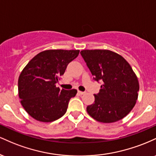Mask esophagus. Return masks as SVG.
Returning <instances> with one entry per match:
<instances>
[{"label": "esophagus", "mask_w": 156, "mask_h": 156, "mask_svg": "<svg viewBox=\"0 0 156 156\" xmlns=\"http://www.w3.org/2000/svg\"><path fill=\"white\" fill-rule=\"evenodd\" d=\"M78 93H79L80 94H84L86 93V92H81V91H78Z\"/></svg>", "instance_id": "34e87169"}]
</instances>
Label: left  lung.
<instances>
[{"label":"left lung","instance_id":"obj_1","mask_svg":"<svg viewBox=\"0 0 156 156\" xmlns=\"http://www.w3.org/2000/svg\"><path fill=\"white\" fill-rule=\"evenodd\" d=\"M80 54L94 76L103 84L94 103L87 107L95 120L112 123L123 119L136 105L139 90L138 78L122 55L109 50H83Z\"/></svg>","mask_w":156,"mask_h":156}]
</instances>
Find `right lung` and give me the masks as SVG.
Wrapping results in <instances>:
<instances>
[{
  "label": "right lung",
  "mask_w": 156,
  "mask_h": 156,
  "mask_svg": "<svg viewBox=\"0 0 156 156\" xmlns=\"http://www.w3.org/2000/svg\"><path fill=\"white\" fill-rule=\"evenodd\" d=\"M79 50H47L36 55L27 64L18 78V94L26 112L42 122L59 119L67 112L76 89L55 87L68 64L79 54Z\"/></svg>",
  "instance_id": "right-lung-1"
}]
</instances>
